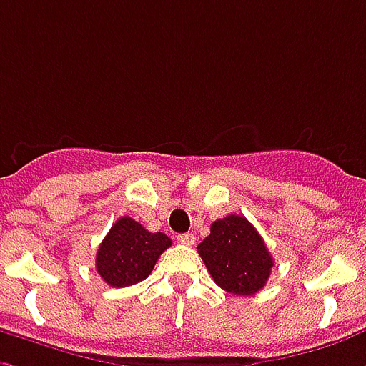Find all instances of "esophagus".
Listing matches in <instances>:
<instances>
[{
    "instance_id": "34e87169",
    "label": "esophagus",
    "mask_w": 366,
    "mask_h": 366,
    "mask_svg": "<svg viewBox=\"0 0 366 366\" xmlns=\"http://www.w3.org/2000/svg\"><path fill=\"white\" fill-rule=\"evenodd\" d=\"M178 242H180V244L192 246L196 242V238H194V234H190V232H186V234H178Z\"/></svg>"
}]
</instances>
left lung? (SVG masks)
Listing matches in <instances>:
<instances>
[{"mask_svg": "<svg viewBox=\"0 0 366 366\" xmlns=\"http://www.w3.org/2000/svg\"><path fill=\"white\" fill-rule=\"evenodd\" d=\"M197 252L213 281L232 295H256L267 283L273 267L264 238L240 215L217 219Z\"/></svg>", "mask_w": 366, "mask_h": 366, "instance_id": "8db88e82", "label": "left lung"}]
</instances>
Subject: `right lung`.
<instances>
[{
    "label": "right lung",
    "mask_w": 366,
    "mask_h": 366,
    "mask_svg": "<svg viewBox=\"0 0 366 366\" xmlns=\"http://www.w3.org/2000/svg\"><path fill=\"white\" fill-rule=\"evenodd\" d=\"M170 244L164 232H149L135 219L120 217L100 242L94 266L110 287L135 285L147 280Z\"/></svg>",
    "instance_id": "right-lung-1"
}]
</instances>
